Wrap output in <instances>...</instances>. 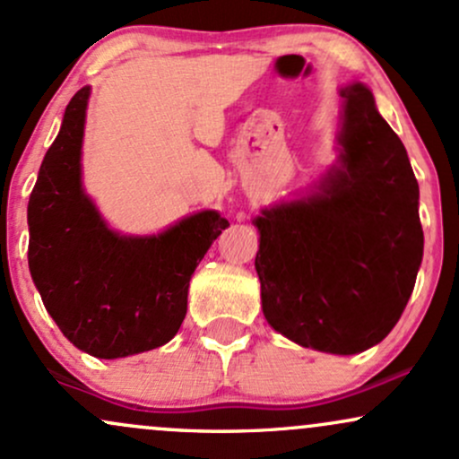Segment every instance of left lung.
I'll return each mask as SVG.
<instances>
[{"label": "left lung", "mask_w": 459, "mask_h": 459, "mask_svg": "<svg viewBox=\"0 0 459 459\" xmlns=\"http://www.w3.org/2000/svg\"><path fill=\"white\" fill-rule=\"evenodd\" d=\"M341 155L307 198L263 209V315L302 347L358 354L402 317L423 259L419 183L362 83L341 88Z\"/></svg>", "instance_id": "left-lung-1"}]
</instances>
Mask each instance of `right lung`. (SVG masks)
I'll return each instance as SVG.
<instances>
[{"label":"right lung","mask_w":459,"mask_h":459,"mask_svg":"<svg viewBox=\"0 0 459 459\" xmlns=\"http://www.w3.org/2000/svg\"><path fill=\"white\" fill-rule=\"evenodd\" d=\"M88 97V86L75 92L40 163L28 204V261L62 334L109 360L155 350L177 334L192 273L229 222L200 212L152 237L109 230L82 187Z\"/></svg>","instance_id":"obj_1"}]
</instances>
